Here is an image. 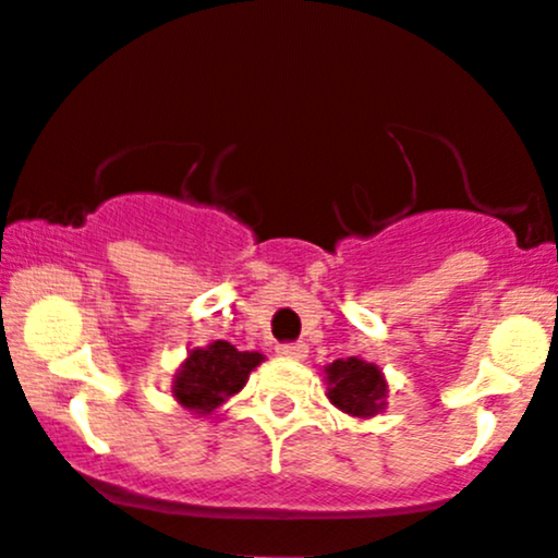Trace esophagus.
Masks as SVG:
<instances>
[{
    "label": "esophagus",
    "mask_w": 558,
    "mask_h": 558,
    "mask_svg": "<svg viewBox=\"0 0 558 558\" xmlns=\"http://www.w3.org/2000/svg\"><path fill=\"white\" fill-rule=\"evenodd\" d=\"M280 359H294V362H302L307 356L305 342H286V345H278Z\"/></svg>",
    "instance_id": "obj_1"
}]
</instances>
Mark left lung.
<instances>
[{
  "label": "left lung",
  "instance_id": "left-lung-1",
  "mask_svg": "<svg viewBox=\"0 0 558 558\" xmlns=\"http://www.w3.org/2000/svg\"><path fill=\"white\" fill-rule=\"evenodd\" d=\"M326 397L351 418H375L386 410L388 384L378 364L359 356L337 359L324 367Z\"/></svg>",
  "mask_w": 558,
  "mask_h": 558
}]
</instances>
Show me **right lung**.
<instances>
[{"label":"right lung","mask_w":558,"mask_h":558,"mask_svg":"<svg viewBox=\"0 0 558 558\" xmlns=\"http://www.w3.org/2000/svg\"><path fill=\"white\" fill-rule=\"evenodd\" d=\"M262 362L264 353L238 351L227 340L191 348L172 378L174 402L189 413L218 415V408L243 391L251 373Z\"/></svg>","instance_id":"add662e5"}]
</instances>
